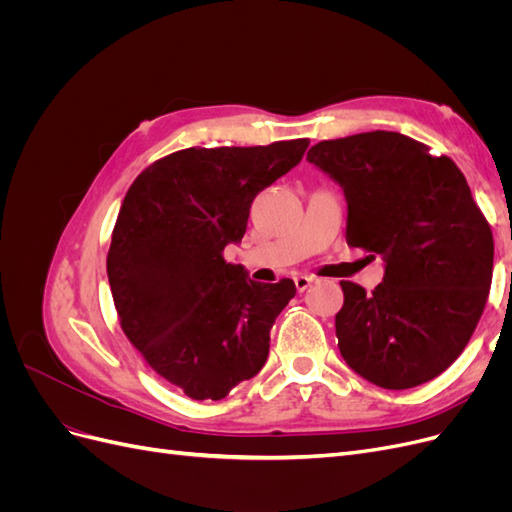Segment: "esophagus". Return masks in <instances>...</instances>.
<instances>
[{
    "instance_id": "obj_1",
    "label": "esophagus",
    "mask_w": 512,
    "mask_h": 512,
    "mask_svg": "<svg viewBox=\"0 0 512 512\" xmlns=\"http://www.w3.org/2000/svg\"><path fill=\"white\" fill-rule=\"evenodd\" d=\"M314 280H316V277H312V275H297V277H294V286H297L299 292H303L314 284Z\"/></svg>"
}]
</instances>
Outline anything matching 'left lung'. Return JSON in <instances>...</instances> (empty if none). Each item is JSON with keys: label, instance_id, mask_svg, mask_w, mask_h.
<instances>
[{"label": "left lung", "instance_id": "left-lung-1", "mask_svg": "<svg viewBox=\"0 0 512 512\" xmlns=\"http://www.w3.org/2000/svg\"><path fill=\"white\" fill-rule=\"evenodd\" d=\"M307 160L344 190L348 245L384 262L371 292L342 282L344 361L391 391L440 376L468 346L493 271L491 228L466 177L451 158L384 130L322 141Z\"/></svg>", "mask_w": 512, "mask_h": 512}]
</instances>
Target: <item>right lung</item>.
<instances>
[{"label":"right lung","mask_w":512,"mask_h":512,"mask_svg":"<svg viewBox=\"0 0 512 512\" xmlns=\"http://www.w3.org/2000/svg\"><path fill=\"white\" fill-rule=\"evenodd\" d=\"M309 141L190 147L153 162L123 198L106 258L132 346L192 399H224L267 363L271 327L297 294L224 260L252 200L303 158Z\"/></svg>","instance_id":"right-lung-1"}]
</instances>
